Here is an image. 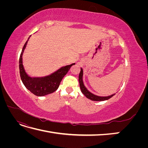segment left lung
Returning <instances> with one entry per match:
<instances>
[{
  "mask_svg": "<svg viewBox=\"0 0 148 148\" xmlns=\"http://www.w3.org/2000/svg\"><path fill=\"white\" fill-rule=\"evenodd\" d=\"M83 69L81 68V71H80V73L79 74V87H80V89H81L82 93L87 98H88V99H91L92 101H102L108 100L109 99H110V98H111L112 97L115 95V94H114V95L109 96L101 97V96H98L93 95L92 93L89 92L86 89V88L84 86L83 82Z\"/></svg>",
  "mask_w": 148,
  "mask_h": 148,
  "instance_id": "8db88e82",
  "label": "left lung"
}]
</instances>
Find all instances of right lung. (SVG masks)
Returning a JSON list of instances; mask_svg holds the SVG:
<instances>
[{
	"label": "right lung",
	"mask_w": 148,
	"mask_h": 148,
	"mask_svg": "<svg viewBox=\"0 0 148 148\" xmlns=\"http://www.w3.org/2000/svg\"><path fill=\"white\" fill-rule=\"evenodd\" d=\"M29 38L26 42L21 52L19 60V69L21 81L25 87L30 92L37 96H44L56 91L59 88L60 83L64 76L68 73L71 66L75 64L63 66L56 72L46 77L41 78H31L26 74L23 65L22 56L25 49L27 45Z\"/></svg>",
	"instance_id": "add662e5"
}]
</instances>
